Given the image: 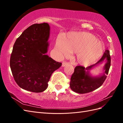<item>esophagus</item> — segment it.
Returning a JSON list of instances; mask_svg holds the SVG:
<instances>
[{"instance_id": "esophagus-1", "label": "esophagus", "mask_w": 123, "mask_h": 123, "mask_svg": "<svg viewBox=\"0 0 123 123\" xmlns=\"http://www.w3.org/2000/svg\"><path fill=\"white\" fill-rule=\"evenodd\" d=\"M69 64V63L68 62H62V67H65V66H67V65H68Z\"/></svg>"}]
</instances>
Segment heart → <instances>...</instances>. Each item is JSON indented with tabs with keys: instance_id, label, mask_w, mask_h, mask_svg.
<instances>
[{
	"instance_id": "heart-1",
	"label": "heart",
	"mask_w": 123,
	"mask_h": 123,
	"mask_svg": "<svg viewBox=\"0 0 123 123\" xmlns=\"http://www.w3.org/2000/svg\"><path fill=\"white\" fill-rule=\"evenodd\" d=\"M55 48L61 55H68L70 52L76 53L77 61L81 65L94 62L103 54V45L96 37L87 32H72L65 36H58Z\"/></svg>"
}]
</instances>
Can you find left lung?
Wrapping results in <instances>:
<instances>
[{"instance_id":"obj_1","label":"left lung","mask_w":123,"mask_h":123,"mask_svg":"<svg viewBox=\"0 0 123 123\" xmlns=\"http://www.w3.org/2000/svg\"><path fill=\"white\" fill-rule=\"evenodd\" d=\"M105 59L107 62L104 69L105 71L103 75L98 78H92L85 72L95 65L102 62ZM111 65V57L108 50H106L104 53L103 56L95 64L88 66L87 68L81 66H77L74 69V71L71 77L70 86L72 90L78 93L84 94L94 91L103 85L106 79L107 75L109 72Z\"/></svg>"}]
</instances>
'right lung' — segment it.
<instances>
[{
  "label": "right lung",
  "mask_w": 123,
  "mask_h": 123,
  "mask_svg": "<svg viewBox=\"0 0 123 123\" xmlns=\"http://www.w3.org/2000/svg\"><path fill=\"white\" fill-rule=\"evenodd\" d=\"M50 26L47 23L31 25L15 43L10 65L14 79L22 89L39 93L48 87L55 70L62 66L47 52Z\"/></svg>",
  "instance_id": "obj_1"
}]
</instances>
